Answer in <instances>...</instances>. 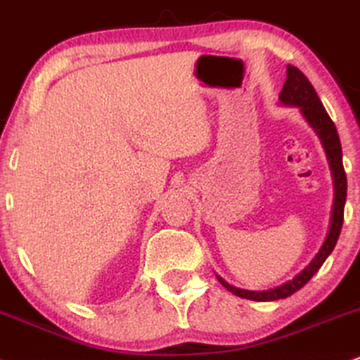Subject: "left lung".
Segmentation results:
<instances>
[{
    "label": "left lung",
    "instance_id": "obj_1",
    "mask_svg": "<svg viewBox=\"0 0 360 360\" xmlns=\"http://www.w3.org/2000/svg\"><path fill=\"white\" fill-rule=\"evenodd\" d=\"M280 103L283 105H290V108H298L303 120H305L308 122V126L315 131L320 143H322L333 180L332 217L327 238H325L322 248L319 249V252H316L314 259H311L297 276L285 281L283 285L261 291L243 290L238 288V286L229 285V283L217 274V280L221 281V285L226 286L231 293H234L236 297L252 300V302H274V300L288 298L311 280V276L322 268L325 259L330 256L333 248H335L337 239H339L342 231V222H344V207L345 198H347V176H345L344 163H342V146L339 133H337V128L335 124H333V121L330 120V116L325 111L322 101H320L319 94H316L314 86L310 84V80H308L305 77V74L300 69H297V67L286 65V80L285 84H283V91L280 92Z\"/></svg>",
    "mask_w": 360,
    "mask_h": 360
}]
</instances>
